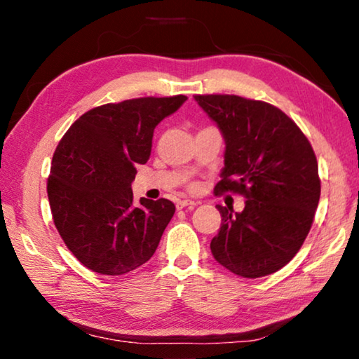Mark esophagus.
I'll return each mask as SVG.
<instances>
[{"mask_svg": "<svg viewBox=\"0 0 359 359\" xmlns=\"http://www.w3.org/2000/svg\"><path fill=\"white\" fill-rule=\"evenodd\" d=\"M194 205H196V203H193V201H188V199H184V201H177L175 203V208H177L179 210H182V209H193Z\"/></svg>", "mask_w": 359, "mask_h": 359, "instance_id": "34e87169", "label": "esophagus"}]
</instances>
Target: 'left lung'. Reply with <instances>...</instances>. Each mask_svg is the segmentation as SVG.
<instances>
[{"label":"left lung","instance_id":"8db88e82","mask_svg":"<svg viewBox=\"0 0 359 359\" xmlns=\"http://www.w3.org/2000/svg\"><path fill=\"white\" fill-rule=\"evenodd\" d=\"M223 133L224 168L215 194L238 193L241 214L217 205L214 258L236 276L274 274L299 252L312 228L321 182L306 135L280 109L238 95H194Z\"/></svg>","mask_w":359,"mask_h":359}]
</instances>
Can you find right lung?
<instances>
[{
  "instance_id": "1",
  "label": "right lung",
  "mask_w": 359,
  "mask_h": 359,
  "mask_svg": "<svg viewBox=\"0 0 359 359\" xmlns=\"http://www.w3.org/2000/svg\"><path fill=\"white\" fill-rule=\"evenodd\" d=\"M185 95L109 102L81 115L58 142L47 194L69 252L93 272L123 276L151 258L175 212L169 199L133 205L136 165L150 156L154 130Z\"/></svg>"
}]
</instances>
